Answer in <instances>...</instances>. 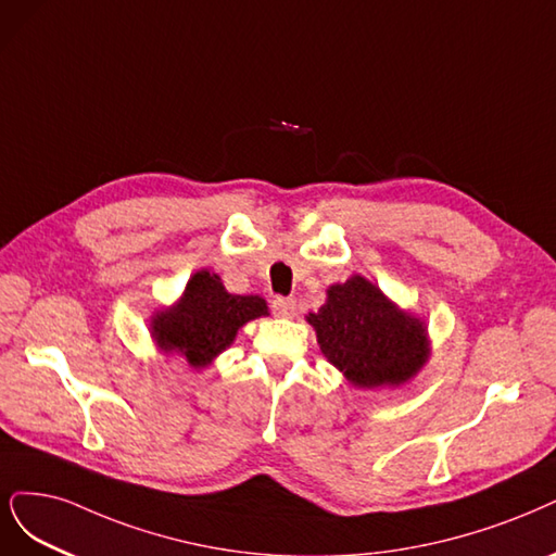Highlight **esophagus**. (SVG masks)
Listing matches in <instances>:
<instances>
[{"instance_id": "esophagus-1", "label": "esophagus", "mask_w": 556, "mask_h": 556, "mask_svg": "<svg viewBox=\"0 0 556 556\" xmlns=\"http://www.w3.org/2000/svg\"><path fill=\"white\" fill-rule=\"evenodd\" d=\"M271 311L278 315V317H294L296 313V301L294 299H285V296H276L271 301Z\"/></svg>"}]
</instances>
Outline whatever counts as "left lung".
Returning a JSON list of instances; mask_svg holds the SVG:
<instances>
[{
    "label": "left lung",
    "instance_id": "left-lung-1",
    "mask_svg": "<svg viewBox=\"0 0 556 556\" xmlns=\"http://www.w3.org/2000/svg\"><path fill=\"white\" fill-rule=\"evenodd\" d=\"M305 319L321 354L358 389L405 384L430 354L426 324L363 276L331 285L327 303Z\"/></svg>",
    "mask_w": 556,
    "mask_h": 556
}]
</instances>
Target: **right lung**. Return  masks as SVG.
Returning <instances> with one entry per match:
<instances>
[{
    "label": "right lung",
    "instance_id": "add662e5",
    "mask_svg": "<svg viewBox=\"0 0 556 556\" xmlns=\"http://www.w3.org/2000/svg\"><path fill=\"white\" fill-rule=\"evenodd\" d=\"M269 315L262 296L229 294L218 274L190 276L181 299L151 317L159 350L181 354L188 366L204 368L235 342L245 321Z\"/></svg>",
    "mask_w": 556,
    "mask_h": 556
}]
</instances>
